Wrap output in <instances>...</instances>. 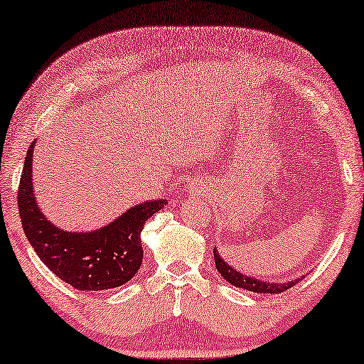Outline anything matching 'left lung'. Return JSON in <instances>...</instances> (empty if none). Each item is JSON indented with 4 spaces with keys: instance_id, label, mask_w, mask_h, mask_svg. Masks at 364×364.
Returning <instances> with one entry per match:
<instances>
[{
    "instance_id": "obj_1",
    "label": "left lung",
    "mask_w": 364,
    "mask_h": 364,
    "mask_svg": "<svg viewBox=\"0 0 364 364\" xmlns=\"http://www.w3.org/2000/svg\"><path fill=\"white\" fill-rule=\"evenodd\" d=\"M214 262H216L218 272L226 279L234 287H239V289L255 291V294H282L287 289L294 287L296 282H300L305 275H300V277H295L291 280H287V282H272V280H262L257 277H250L249 274H242L239 270H235L231 264H228L221 255H219L218 247H214Z\"/></svg>"
}]
</instances>
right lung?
<instances>
[{
	"instance_id": "obj_1",
	"label": "right lung",
	"mask_w": 364,
	"mask_h": 364,
	"mask_svg": "<svg viewBox=\"0 0 364 364\" xmlns=\"http://www.w3.org/2000/svg\"><path fill=\"white\" fill-rule=\"evenodd\" d=\"M34 148L36 140L24 158L18 208L24 234L36 254L50 272L77 290L100 291L129 282L141 265L143 224L166 206V199L136 204L94 231H68L49 221L36 199Z\"/></svg>"
}]
</instances>
